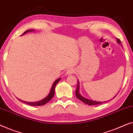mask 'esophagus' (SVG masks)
<instances>
[{"label": "esophagus", "mask_w": 133, "mask_h": 133, "mask_svg": "<svg viewBox=\"0 0 133 133\" xmlns=\"http://www.w3.org/2000/svg\"><path fill=\"white\" fill-rule=\"evenodd\" d=\"M66 72H66L67 74L68 75H70L72 74L73 73L75 72V69H73V68H69V69H67Z\"/></svg>", "instance_id": "34e87169"}]
</instances>
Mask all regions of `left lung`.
<instances>
[{
    "label": "left lung",
    "instance_id": "left-lung-1",
    "mask_svg": "<svg viewBox=\"0 0 133 133\" xmlns=\"http://www.w3.org/2000/svg\"><path fill=\"white\" fill-rule=\"evenodd\" d=\"M117 43H119V44H121V40H119V39H118V38H117ZM75 93H76V98H77L78 99H79L80 101H81L82 102H84V103L85 104L89 105H98V104H102V102H105H105H99V101H93V100H91V99H89L85 98H84V97H83V96H82V95L79 93V80H78L77 89H76V90ZM115 96L113 98H115ZM111 99H110V100H108V101H110V100H111Z\"/></svg>",
    "mask_w": 133,
    "mask_h": 133
}]
</instances>
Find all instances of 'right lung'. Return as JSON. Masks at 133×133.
I'll return each instance as SVG.
<instances>
[{"label": "right lung", "instance_id": "obj_1", "mask_svg": "<svg viewBox=\"0 0 133 133\" xmlns=\"http://www.w3.org/2000/svg\"><path fill=\"white\" fill-rule=\"evenodd\" d=\"M34 31L35 30H34V29L27 30V31H26L22 35L25 34L27 32H32ZM60 79H61V78H58V79L55 80V81L54 82L53 85H52L51 89H50L49 93L47 96L45 97V98H44V99H42V100L38 101H37V102H26V101H24L20 100V99H18L20 101L22 102H24V103L27 104L29 105H32V106H40V105H43L46 104L47 102L49 101L52 98H53V96H54V94H55V86H56V85H57V84L59 81V80Z\"/></svg>", "mask_w": 133, "mask_h": 133}]
</instances>
